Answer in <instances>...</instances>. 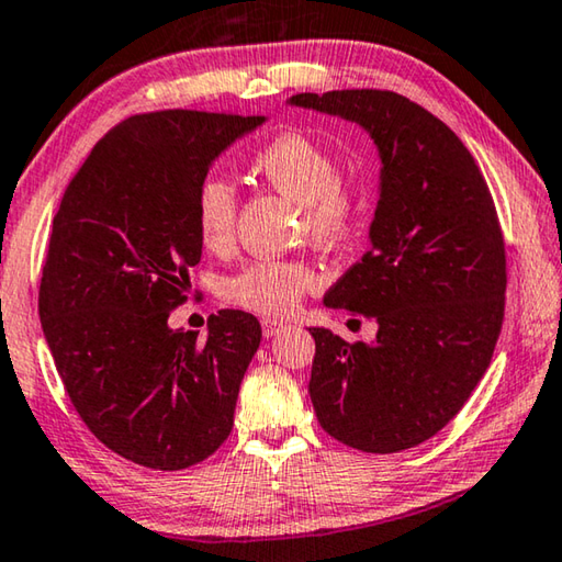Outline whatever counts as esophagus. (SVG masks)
<instances>
[{"label": "esophagus", "instance_id": "esophagus-1", "mask_svg": "<svg viewBox=\"0 0 562 562\" xmlns=\"http://www.w3.org/2000/svg\"><path fill=\"white\" fill-rule=\"evenodd\" d=\"M261 328H263V338H273V336H279V333L283 330V323L281 321H273V318H263L261 321Z\"/></svg>", "mask_w": 562, "mask_h": 562}]
</instances>
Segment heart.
<instances>
[{"instance_id":"heart-1","label":"heart","mask_w":562,"mask_h":562,"mask_svg":"<svg viewBox=\"0 0 562 562\" xmlns=\"http://www.w3.org/2000/svg\"><path fill=\"white\" fill-rule=\"evenodd\" d=\"M251 172L301 204V229L316 241H346L366 214L362 187L338 177L336 155L303 133L291 131L271 137L254 153ZM194 224L206 249L222 251L232 244L236 192L224 177L210 175L196 187ZM316 283L318 273L306 261L259 259L229 276L222 293L239 308L286 316Z\"/></svg>"}]
</instances>
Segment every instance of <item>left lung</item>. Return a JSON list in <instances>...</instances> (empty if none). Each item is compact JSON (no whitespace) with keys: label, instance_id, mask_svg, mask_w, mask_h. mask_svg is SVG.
<instances>
[{"label":"left lung","instance_id":"8db88e82","mask_svg":"<svg viewBox=\"0 0 562 562\" xmlns=\"http://www.w3.org/2000/svg\"><path fill=\"white\" fill-rule=\"evenodd\" d=\"M291 105L340 115L378 145L370 251L323 303L378 321L372 342L328 328L316 340L311 402L321 427L368 454L435 437L484 378L506 293V246L488 184L449 125L392 91L299 93Z\"/></svg>","mask_w":562,"mask_h":562}]
</instances>
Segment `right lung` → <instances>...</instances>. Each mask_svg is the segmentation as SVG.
Returning <instances> with one entry per match:
<instances>
[{"mask_svg": "<svg viewBox=\"0 0 562 562\" xmlns=\"http://www.w3.org/2000/svg\"><path fill=\"white\" fill-rule=\"evenodd\" d=\"M263 115L157 111L108 131L54 216L38 316L78 417L127 461L180 471L212 457L234 425L261 342L251 313L210 316L206 340L170 313L200 263L196 187L214 157Z\"/></svg>", "mask_w": 562, "mask_h": 562, "instance_id": "right-lung-1", "label": "right lung"}]
</instances>
